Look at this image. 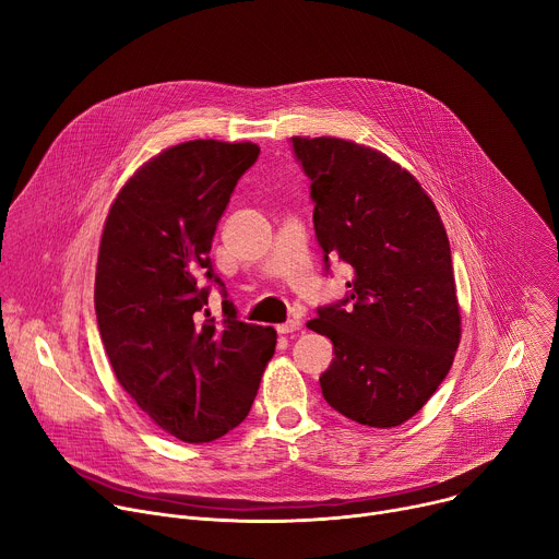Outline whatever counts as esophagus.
I'll return each instance as SVG.
<instances>
[{"instance_id":"obj_1","label":"esophagus","mask_w":559,"mask_h":559,"mask_svg":"<svg viewBox=\"0 0 559 559\" xmlns=\"http://www.w3.org/2000/svg\"><path fill=\"white\" fill-rule=\"evenodd\" d=\"M304 328V323H301V319H289V321H285V323H281L276 330L281 332V334H294V332H299Z\"/></svg>"}]
</instances>
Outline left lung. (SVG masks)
Instances as JSON below:
<instances>
[{"mask_svg": "<svg viewBox=\"0 0 559 559\" xmlns=\"http://www.w3.org/2000/svg\"><path fill=\"white\" fill-rule=\"evenodd\" d=\"M289 141L310 179L325 272L330 258L353 267L344 299L308 321L334 346L321 393L359 425L397 427L448 378L461 342L448 234L416 177L386 155L334 136Z\"/></svg>", "mask_w": 559, "mask_h": 559, "instance_id": "8db88e82", "label": "left lung"}]
</instances>
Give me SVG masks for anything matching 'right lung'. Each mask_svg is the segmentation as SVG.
I'll list each match as a JSON object with an SVG mask.
<instances>
[{"label":"right lung","instance_id":"add662e5","mask_svg":"<svg viewBox=\"0 0 559 559\" xmlns=\"http://www.w3.org/2000/svg\"><path fill=\"white\" fill-rule=\"evenodd\" d=\"M255 143L186 141L143 164L105 219L94 306L121 386L164 431L209 442L238 427L274 355L276 330L245 323L209 258ZM217 284L223 319L207 310Z\"/></svg>","mask_w":559,"mask_h":559}]
</instances>
